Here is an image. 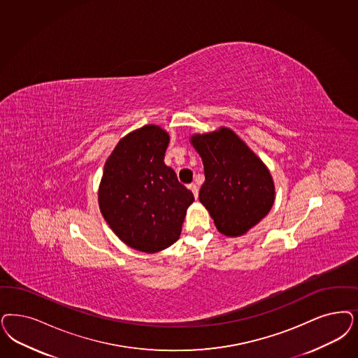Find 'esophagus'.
I'll return each mask as SVG.
<instances>
[{"label": "esophagus", "instance_id": "1", "mask_svg": "<svg viewBox=\"0 0 358 358\" xmlns=\"http://www.w3.org/2000/svg\"><path fill=\"white\" fill-rule=\"evenodd\" d=\"M189 189L193 192V194H194V197H198V186L196 184H190L189 185Z\"/></svg>", "mask_w": 358, "mask_h": 358}]
</instances>
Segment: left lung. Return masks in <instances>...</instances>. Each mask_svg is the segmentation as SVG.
<instances>
[{
  "instance_id": "left-lung-1",
  "label": "left lung",
  "mask_w": 358,
  "mask_h": 358,
  "mask_svg": "<svg viewBox=\"0 0 358 358\" xmlns=\"http://www.w3.org/2000/svg\"><path fill=\"white\" fill-rule=\"evenodd\" d=\"M190 144L201 156L205 171L199 202L221 234H246L273 205L275 185L268 168L226 127L194 134L190 136Z\"/></svg>"
}]
</instances>
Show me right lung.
Listing matches in <instances>:
<instances>
[{
  "mask_svg": "<svg viewBox=\"0 0 358 358\" xmlns=\"http://www.w3.org/2000/svg\"><path fill=\"white\" fill-rule=\"evenodd\" d=\"M169 134L147 124L120 138L99 185L100 213L127 246L162 251L180 238L193 193L164 162Z\"/></svg>",
  "mask_w": 358,
  "mask_h": 358,
  "instance_id": "1",
  "label": "right lung"
}]
</instances>
